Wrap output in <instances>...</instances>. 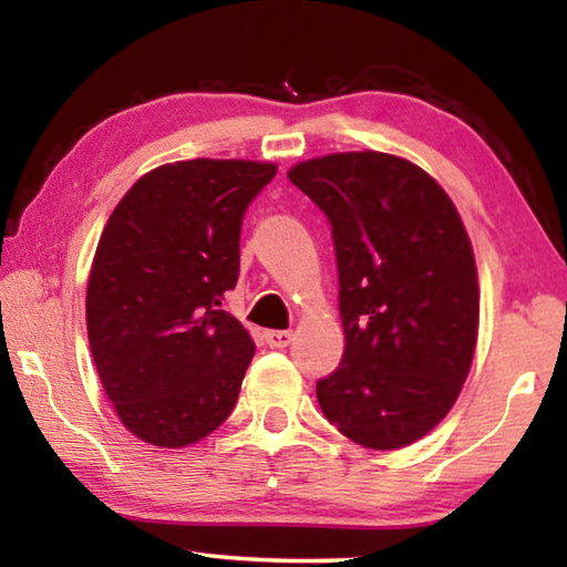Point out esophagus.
I'll return each instance as SVG.
<instances>
[{
	"label": "esophagus",
	"instance_id": "34e87169",
	"mask_svg": "<svg viewBox=\"0 0 567 567\" xmlns=\"http://www.w3.org/2000/svg\"><path fill=\"white\" fill-rule=\"evenodd\" d=\"M265 342L270 344V348H287V344L292 342V332L290 330H267Z\"/></svg>",
	"mask_w": 567,
	"mask_h": 567
}]
</instances>
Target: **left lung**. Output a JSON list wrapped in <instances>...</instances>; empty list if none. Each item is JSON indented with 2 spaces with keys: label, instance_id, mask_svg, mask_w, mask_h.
Masks as SVG:
<instances>
[{
  "label": "left lung",
  "instance_id": "left-lung-1",
  "mask_svg": "<svg viewBox=\"0 0 567 567\" xmlns=\"http://www.w3.org/2000/svg\"><path fill=\"white\" fill-rule=\"evenodd\" d=\"M287 177L328 215L344 354L318 382L334 427L370 450L425 437L463 390L477 342L475 255L453 199L412 162L338 152Z\"/></svg>",
  "mask_w": 567,
  "mask_h": 567
}]
</instances>
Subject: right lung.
<instances>
[{
	"mask_svg": "<svg viewBox=\"0 0 567 567\" xmlns=\"http://www.w3.org/2000/svg\"><path fill=\"white\" fill-rule=\"evenodd\" d=\"M275 172L252 159L162 165L102 229L90 350L122 425L150 445L197 443L235 408L255 342L223 300L237 285L245 209Z\"/></svg>",
	"mask_w": 567,
	"mask_h": 567,
	"instance_id": "right-lung-1",
	"label": "right lung"
}]
</instances>
